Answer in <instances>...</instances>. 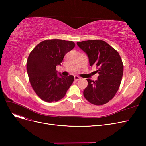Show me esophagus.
<instances>
[{"label": "esophagus", "mask_w": 146, "mask_h": 146, "mask_svg": "<svg viewBox=\"0 0 146 146\" xmlns=\"http://www.w3.org/2000/svg\"><path fill=\"white\" fill-rule=\"evenodd\" d=\"M81 78L79 77V76H74V79H75V80L76 81H77V80H80Z\"/></svg>", "instance_id": "34e87169"}]
</instances>
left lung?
Returning a JSON list of instances; mask_svg holds the SVG:
<instances>
[{
  "label": "left lung",
  "instance_id": "8db88e82",
  "mask_svg": "<svg viewBox=\"0 0 146 146\" xmlns=\"http://www.w3.org/2000/svg\"><path fill=\"white\" fill-rule=\"evenodd\" d=\"M77 44L88 56L90 66H96L99 74L96 81L86 79L88 86L83 96L92 104H107L116 95L121 83L123 64L120 55L113 47L100 39Z\"/></svg>",
  "mask_w": 146,
  "mask_h": 146
}]
</instances>
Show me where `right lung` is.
Here are the masks:
<instances>
[{
  "label": "right lung",
  "instance_id": "right-lung-1",
  "mask_svg": "<svg viewBox=\"0 0 146 146\" xmlns=\"http://www.w3.org/2000/svg\"><path fill=\"white\" fill-rule=\"evenodd\" d=\"M75 47L73 41L47 39L39 43L30 52L27 70L33 90L39 98L47 102L63 99L72 85V75L57 76L56 66L62 63L64 55Z\"/></svg>",
  "mask_w": 146,
  "mask_h": 146
}]
</instances>
